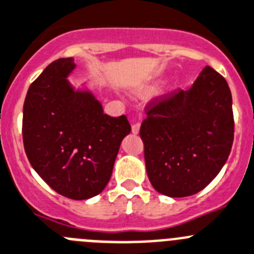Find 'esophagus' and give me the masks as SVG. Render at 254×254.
I'll use <instances>...</instances> for the list:
<instances>
[{"instance_id":"esophagus-1","label":"esophagus","mask_w":254,"mask_h":254,"mask_svg":"<svg viewBox=\"0 0 254 254\" xmlns=\"http://www.w3.org/2000/svg\"><path fill=\"white\" fill-rule=\"evenodd\" d=\"M139 128H141V123H133V125H132V133L137 134L139 132Z\"/></svg>"}]
</instances>
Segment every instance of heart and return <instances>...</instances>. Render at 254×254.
<instances>
[{
	"label": "heart",
	"mask_w": 254,
	"mask_h": 254,
	"mask_svg": "<svg viewBox=\"0 0 254 254\" xmlns=\"http://www.w3.org/2000/svg\"><path fill=\"white\" fill-rule=\"evenodd\" d=\"M152 89H153V87H152V86H147V87H144L143 89H142V93H149L152 91Z\"/></svg>",
	"instance_id": "b5f03b06"
}]
</instances>
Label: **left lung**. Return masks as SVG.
<instances>
[{"instance_id": "1", "label": "left lung", "mask_w": 254, "mask_h": 254, "mask_svg": "<svg viewBox=\"0 0 254 254\" xmlns=\"http://www.w3.org/2000/svg\"><path fill=\"white\" fill-rule=\"evenodd\" d=\"M139 136L149 182L168 197H187L209 185L231 153L232 95L226 79L206 66L188 91L152 100Z\"/></svg>"}]
</instances>
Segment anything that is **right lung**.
Instances as JSON below:
<instances>
[{"mask_svg": "<svg viewBox=\"0 0 254 254\" xmlns=\"http://www.w3.org/2000/svg\"><path fill=\"white\" fill-rule=\"evenodd\" d=\"M73 59L48 64L23 105L22 137L33 170L60 194L81 201L102 192L121 142L131 132L125 115L111 117L88 89H74Z\"/></svg>", "mask_w": 254, "mask_h": 254, "instance_id": "right-lung-1", "label": "right lung"}]
</instances>
